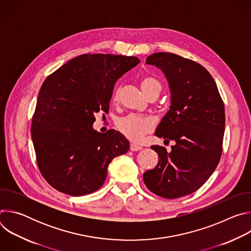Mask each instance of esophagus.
<instances>
[{"label": "esophagus", "mask_w": 251, "mask_h": 251, "mask_svg": "<svg viewBox=\"0 0 251 251\" xmlns=\"http://www.w3.org/2000/svg\"><path fill=\"white\" fill-rule=\"evenodd\" d=\"M141 149H142V147L138 144H135V143H131V144H130V150L133 151V152L134 151H139Z\"/></svg>", "instance_id": "esophagus-1"}]
</instances>
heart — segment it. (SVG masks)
I'll return each mask as SVG.
<instances>
[{"label": "heart", "mask_w": 251, "mask_h": 251, "mask_svg": "<svg viewBox=\"0 0 251 251\" xmlns=\"http://www.w3.org/2000/svg\"><path fill=\"white\" fill-rule=\"evenodd\" d=\"M141 88L144 93L150 97H158L162 91V84L159 80L154 77L146 76L141 80ZM120 96V88H118L114 95L113 101H117ZM118 130L129 140L140 141L144 135L153 130L155 127V121L150 116H139V115H128L119 118L116 121Z\"/></svg>", "instance_id": "b5f03b06"}]
</instances>
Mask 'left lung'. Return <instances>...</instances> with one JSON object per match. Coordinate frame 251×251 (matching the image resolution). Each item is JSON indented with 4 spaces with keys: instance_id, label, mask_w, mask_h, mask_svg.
Listing matches in <instances>:
<instances>
[{
    "instance_id": "left-lung-1",
    "label": "left lung",
    "mask_w": 251,
    "mask_h": 251,
    "mask_svg": "<svg viewBox=\"0 0 251 251\" xmlns=\"http://www.w3.org/2000/svg\"><path fill=\"white\" fill-rule=\"evenodd\" d=\"M165 75L171 91L170 110L155 135L175 141L172 151L154 145L159 161L143 175L147 188L165 199L198 191L220 163L226 125L224 101L216 81L200 63L170 52L146 59Z\"/></svg>"
}]
</instances>
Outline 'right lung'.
<instances>
[{
    "instance_id": "right-lung-1",
    "label": "right lung",
    "mask_w": 251,
    "mask_h": 251,
    "mask_svg": "<svg viewBox=\"0 0 251 251\" xmlns=\"http://www.w3.org/2000/svg\"><path fill=\"white\" fill-rule=\"evenodd\" d=\"M139 62L136 56L81 54L46 78L30 131L38 167L53 189L74 197L97 191L110 162L129 150L121 133L102 134L92 125L95 113L108 111L117 79Z\"/></svg>"
}]
</instances>
